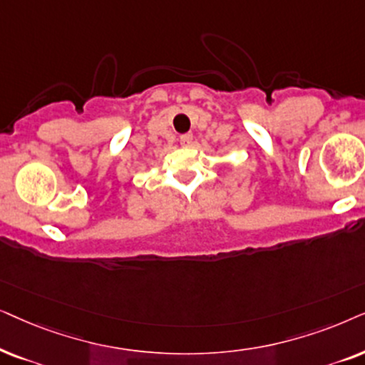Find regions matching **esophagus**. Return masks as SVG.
I'll use <instances>...</instances> for the list:
<instances>
[{
    "instance_id": "34e87169",
    "label": "esophagus",
    "mask_w": 365,
    "mask_h": 365,
    "mask_svg": "<svg viewBox=\"0 0 365 365\" xmlns=\"http://www.w3.org/2000/svg\"><path fill=\"white\" fill-rule=\"evenodd\" d=\"M192 140H193V135L192 133L182 135V137H180V145H182V147H190Z\"/></svg>"
}]
</instances>
